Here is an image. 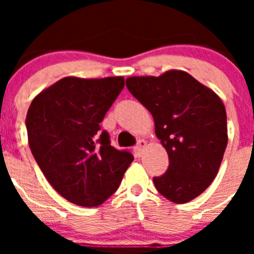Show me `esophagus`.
Returning a JSON list of instances; mask_svg holds the SVG:
<instances>
[{
	"instance_id": "1",
	"label": "esophagus",
	"mask_w": 254,
	"mask_h": 254,
	"mask_svg": "<svg viewBox=\"0 0 254 254\" xmlns=\"http://www.w3.org/2000/svg\"><path fill=\"white\" fill-rule=\"evenodd\" d=\"M146 146V142L143 141V139H138V142H137V145L134 146V153L137 157H141V154H142V150L143 147Z\"/></svg>"
}]
</instances>
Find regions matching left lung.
Here are the masks:
<instances>
[{"label":"left lung","mask_w":254,"mask_h":254,"mask_svg":"<svg viewBox=\"0 0 254 254\" xmlns=\"http://www.w3.org/2000/svg\"><path fill=\"white\" fill-rule=\"evenodd\" d=\"M127 87L151 113L169 154L166 173L153 178L155 189L178 204L199 196L216 177L228 142L223 101L183 71L127 77Z\"/></svg>","instance_id":"obj_1"}]
</instances>
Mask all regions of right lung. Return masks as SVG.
I'll return each instance as SVG.
<instances>
[{
    "label": "right lung",
    "instance_id": "add662e5",
    "mask_svg": "<svg viewBox=\"0 0 254 254\" xmlns=\"http://www.w3.org/2000/svg\"><path fill=\"white\" fill-rule=\"evenodd\" d=\"M124 77H63L33 100L29 145L50 185L73 204L96 207L116 192L133 161L111 145L100 123L123 91Z\"/></svg>",
    "mask_w": 254,
    "mask_h": 254
}]
</instances>
